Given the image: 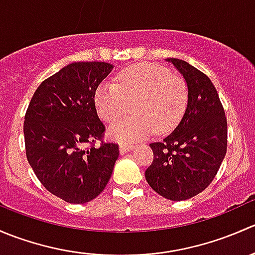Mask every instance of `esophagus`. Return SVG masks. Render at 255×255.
<instances>
[{
	"label": "esophagus",
	"mask_w": 255,
	"mask_h": 255,
	"mask_svg": "<svg viewBox=\"0 0 255 255\" xmlns=\"http://www.w3.org/2000/svg\"><path fill=\"white\" fill-rule=\"evenodd\" d=\"M133 148H134V146L129 145V144H121V145H120V151L122 154H125V153H127V151L132 150Z\"/></svg>",
	"instance_id": "34e87169"
}]
</instances>
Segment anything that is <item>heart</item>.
<instances>
[{
    "instance_id": "1",
    "label": "heart",
    "mask_w": 255,
    "mask_h": 255,
    "mask_svg": "<svg viewBox=\"0 0 255 255\" xmlns=\"http://www.w3.org/2000/svg\"><path fill=\"white\" fill-rule=\"evenodd\" d=\"M189 100L185 80L164 66L138 63L117 75V84L105 81L95 91V107L106 122L117 120L129 109V117L116 121L107 135L122 144L139 142L154 130L168 133L181 120Z\"/></svg>"
}]
</instances>
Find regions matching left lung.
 <instances>
[{"mask_svg":"<svg viewBox=\"0 0 255 255\" xmlns=\"http://www.w3.org/2000/svg\"><path fill=\"white\" fill-rule=\"evenodd\" d=\"M185 79L189 100L181 121L161 142L145 170L149 186L171 201L191 199L212 182L227 151V120L216 87L189 63L170 58Z\"/></svg>","mask_w":255,"mask_h":255,"instance_id":"1","label":"left lung"}]
</instances>
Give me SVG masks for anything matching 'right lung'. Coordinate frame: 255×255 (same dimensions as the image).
<instances>
[{"instance_id":"obj_1","label":"right lung","mask_w":255,"mask_h":255,"mask_svg":"<svg viewBox=\"0 0 255 255\" xmlns=\"http://www.w3.org/2000/svg\"><path fill=\"white\" fill-rule=\"evenodd\" d=\"M112 69L102 61L69 64L38 86L25 112L28 163L43 186L69 204L99 196L120 155L115 143L94 145L105 132L95 91Z\"/></svg>"}]
</instances>
